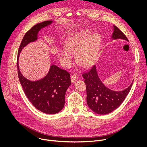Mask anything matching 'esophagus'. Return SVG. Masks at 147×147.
I'll list each match as a JSON object with an SVG mask.
<instances>
[{
  "mask_svg": "<svg viewBox=\"0 0 147 147\" xmlns=\"http://www.w3.org/2000/svg\"><path fill=\"white\" fill-rule=\"evenodd\" d=\"M70 78H71V82L73 83V82H74L76 81V80L77 79V76H76V74H73V75L71 76Z\"/></svg>",
  "mask_w": 147,
  "mask_h": 147,
  "instance_id": "34e87169",
  "label": "esophagus"
}]
</instances>
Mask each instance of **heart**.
<instances>
[{"label": "heart", "instance_id": "heart-1", "mask_svg": "<svg viewBox=\"0 0 147 147\" xmlns=\"http://www.w3.org/2000/svg\"><path fill=\"white\" fill-rule=\"evenodd\" d=\"M87 30H83L69 37L66 42V48L61 49L60 54L66 67L73 63V54H76L77 63L83 67L91 66L96 57L100 44L98 35L90 37Z\"/></svg>", "mask_w": 147, "mask_h": 147}]
</instances>
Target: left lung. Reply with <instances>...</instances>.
I'll return each instance as SVG.
<instances>
[{"label":"left lung","mask_w":147,"mask_h":147,"mask_svg":"<svg viewBox=\"0 0 147 147\" xmlns=\"http://www.w3.org/2000/svg\"><path fill=\"white\" fill-rule=\"evenodd\" d=\"M112 39L129 40L127 38L116 26H113ZM86 85L87 102L89 108L99 115L108 114L117 109L129 94L133 84L125 90L115 91L107 88L99 79L95 65L91 67L82 74Z\"/></svg>","instance_id":"1"}]
</instances>
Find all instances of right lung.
<instances>
[{"label":"right lung","mask_w":147,"mask_h":147,"mask_svg":"<svg viewBox=\"0 0 147 147\" xmlns=\"http://www.w3.org/2000/svg\"><path fill=\"white\" fill-rule=\"evenodd\" d=\"M52 22L45 21L38 23L26 33L18 49L17 61L18 78L27 98L36 109L51 115L58 113L64 107L66 92L71 85L70 74L52 65L44 78L35 81H30L21 73L18 60L23 48L37 39L39 31Z\"/></svg>","instance_id":"add662e5"}]
</instances>
